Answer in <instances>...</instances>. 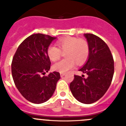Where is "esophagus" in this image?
<instances>
[{
  "label": "esophagus",
  "instance_id": "obj_1",
  "mask_svg": "<svg viewBox=\"0 0 126 126\" xmlns=\"http://www.w3.org/2000/svg\"><path fill=\"white\" fill-rule=\"evenodd\" d=\"M60 74H61V77H63L64 75H65V73H60Z\"/></svg>",
  "mask_w": 126,
  "mask_h": 126
}]
</instances>
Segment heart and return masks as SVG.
Segmentation results:
<instances>
[{
  "instance_id": "heart-1",
  "label": "heart",
  "mask_w": 126,
  "mask_h": 126,
  "mask_svg": "<svg viewBox=\"0 0 126 126\" xmlns=\"http://www.w3.org/2000/svg\"><path fill=\"white\" fill-rule=\"evenodd\" d=\"M57 47L53 45H49L47 48V55L50 59L55 61L59 59L62 52H65L64 56L66 57L53 65V69L60 72L66 73L73 68L76 65L82 64L88 57L90 48L87 41L84 39H79L76 37L64 38L57 42Z\"/></svg>"
}]
</instances>
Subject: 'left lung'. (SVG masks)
<instances>
[{
    "instance_id": "left-lung-1",
    "label": "left lung",
    "mask_w": 126,
    "mask_h": 126,
    "mask_svg": "<svg viewBox=\"0 0 126 126\" xmlns=\"http://www.w3.org/2000/svg\"><path fill=\"white\" fill-rule=\"evenodd\" d=\"M84 36L90 52L87 61L79 71L88 77L75 75L69 87L77 100L90 104L101 98L109 89L114 73V62L109 47L100 38L90 33Z\"/></svg>"
}]
</instances>
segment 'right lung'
<instances>
[{"label": "right lung", "mask_w": 126, "mask_h": 126, "mask_svg": "<svg viewBox=\"0 0 126 126\" xmlns=\"http://www.w3.org/2000/svg\"><path fill=\"white\" fill-rule=\"evenodd\" d=\"M56 37L37 33L22 42L14 55L11 64L14 84L20 93L29 102L40 104L49 100L61 78L59 73L49 71L51 62L47 48Z\"/></svg>", "instance_id": "obj_1"}]
</instances>
